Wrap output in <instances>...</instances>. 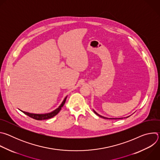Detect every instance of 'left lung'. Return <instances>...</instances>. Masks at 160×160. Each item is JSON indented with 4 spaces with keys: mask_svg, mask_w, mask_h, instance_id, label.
<instances>
[{
    "mask_svg": "<svg viewBox=\"0 0 160 160\" xmlns=\"http://www.w3.org/2000/svg\"><path fill=\"white\" fill-rule=\"evenodd\" d=\"M94 112L97 115H98L99 117H101V118H104V119H115V120H116V119H120V118H106V117H102V116H101V115H99V114H98V113H97V112H96L94 110ZM128 117H127V118H128Z\"/></svg>",
    "mask_w": 160,
    "mask_h": 160,
    "instance_id": "left-lung-1",
    "label": "left lung"
}]
</instances>
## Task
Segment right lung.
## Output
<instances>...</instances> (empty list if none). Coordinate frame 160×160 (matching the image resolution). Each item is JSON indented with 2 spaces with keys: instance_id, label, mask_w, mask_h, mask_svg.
Listing matches in <instances>:
<instances>
[{
  "instance_id": "right-lung-1",
  "label": "right lung",
  "mask_w": 160,
  "mask_h": 160,
  "mask_svg": "<svg viewBox=\"0 0 160 160\" xmlns=\"http://www.w3.org/2000/svg\"><path fill=\"white\" fill-rule=\"evenodd\" d=\"M66 98H67V96L64 98V99L63 100V101L62 102L61 105L56 109L54 110L53 111H52L51 112L45 113V114H34V113H30V112H25V111H21H21H22V112L25 113V115H28V117H31L33 119H35L37 120H43L49 119V118H51L54 117V116H56L57 114L60 111V110L61 109V108L64 106V104L66 102Z\"/></svg>"
}]
</instances>
